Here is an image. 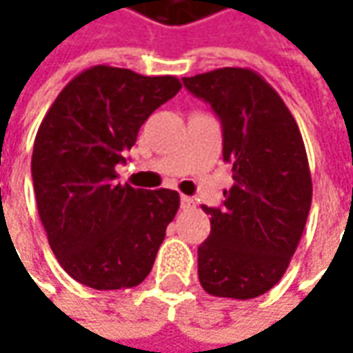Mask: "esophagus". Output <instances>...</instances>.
<instances>
[{"label": "esophagus", "mask_w": 353, "mask_h": 353, "mask_svg": "<svg viewBox=\"0 0 353 353\" xmlns=\"http://www.w3.org/2000/svg\"><path fill=\"white\" fill-rule=\"evenodd\" d=\"M181 208L183 210H190V208H194V200L190 196H181Z\"/></svg>", "instance_id": "34e87169"}]
</instances>
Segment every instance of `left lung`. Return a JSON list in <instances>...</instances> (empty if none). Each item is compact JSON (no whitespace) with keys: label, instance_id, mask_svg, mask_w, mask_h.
Masks as SVG:
<instances>
[{"label":"left lung","instance_id":"left-lung-1","mask_svg":"<svg viewBox=\"0 0 353 353\" xmlns=\"http://www.w3.org/2000/svg\"><path fill=\"white\" fill-rule=\"evenodd\" d=\"M222 123L234 186L208 208L210 236L198 248V279L214 296L248 301L285 275L305 230L312 181L289 108L257 72L218 68L183 78Z\"/></svg>","mask_w":353,"mask_h":353}]
</instances>
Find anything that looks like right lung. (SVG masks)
I'll return each mask as SVG.
<instances>
[{"mask_svg": "<svg viewBox=\"0 0 353 353\" xmlns=\"http://www.w3.org/2000/svg\"><path fill=\"white\" fill-rule=\"evenodd\" d=\"M179 90L174 76L92 66L64 86L37 131L31 174L48 245L90 289L137 287L155 263L179 192L119 184L116 167Z\"/></svg>", "mask_w": 353, "mask_h": 353, "instance_id": "obj_1", "label": "right lung"}]
</instances>
